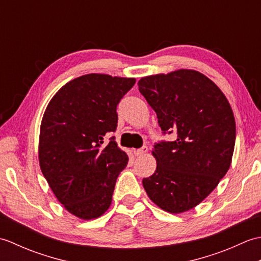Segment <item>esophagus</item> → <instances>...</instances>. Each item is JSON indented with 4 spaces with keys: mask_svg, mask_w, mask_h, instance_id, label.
Returning a JSON list of instances; mask_svg holds the SVG:
<instances>
[{
    "mask_svg": "<svg viewBox=\"0 0 261 261\" xmlns=\"http://www.w3.org/2000/svg\"><path fill=\"white\" fill-rule=\"evenodd\" d=\"M147 151H148V147L143 146L140 149H137V150H135V154L137 157H141V156H143V154H146Z\"/></svg>",
    "mask_w": 261,
    "mask_h": 261,
    "instance_id": "esophagus-1",
    "label": "esophagus"
}]
</instances>
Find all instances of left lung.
<instances>
[{
	"label": "left lung",
	"instance_id": "obj_1",
	"mask_svg": "<svg viewBox=\"0 0 261 261\" xmlns=\"http://www.w3.org/2000/svg\"><path fill=\"white\" fill-rule=\"evenodd\" d=\"M139 92L157 114L164 135L154 143L153 175L142 179L151 201L169 213L201 203L223 178L236 143V121L224 94L196 70L143 77Z\"/></svg>",
	"mask_w": 261,
	"mask_h": 261
}]
</instances>
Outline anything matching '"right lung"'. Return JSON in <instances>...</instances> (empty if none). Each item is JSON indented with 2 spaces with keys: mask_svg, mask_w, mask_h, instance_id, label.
Here are the masks:
<instances>
[{
  "mask_svg": "<svg viewBox=\"0 0 261 261\" xmlns=\"http://www.w3.org/2000/svg\"><path fill=\"white\" fill-rule=\"evenodd\" d=\"M135 79L88 74L56 93L43 114L39 163L54 194L69 213L83 220L101 216L111 202L126 153L115 138L116 108Z\"/></svg>",
  "mask_w": 261,
  "mask_h": 261,
  "instance_id": "add662e5",
  "label": "right lung"
}]
</instances>
